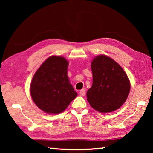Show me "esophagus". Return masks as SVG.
<instances>
[{
  "label": "esophagus",
  "mask_w": 153,
  "mask_h": 153,
  "mask_svg": "<svg viewBox=\"0 0 153 153\" xmlns=\"http://www.w3.org/2000/svg\"><path fill=\"white\" fill-rule=\"evenodd\" d=\"M79 94H80L81 96H84L85 94V89L81 90L80 92H79Z\"/></svg>",
  "instance_id": "obj_1"
}]
</instances>
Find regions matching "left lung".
I'll return each instance as SVG.
<instances>
[{"mask_svg":"<svg viewBox=\"0 0 153 153\" xmlns=\"http://www.w3.org/2000/svg\"><path fill=\"white\" fill-rule=\"evenodd\" d=\"M93 85L87 100L94 109L108 113L118 109L130 91L129 78L120 65L105 55L96 56L91 62Z\"/></svg>","mask_w":153,"mask_h":153,"instance_id":"obj_1","label":"left lung"}]
</instances>
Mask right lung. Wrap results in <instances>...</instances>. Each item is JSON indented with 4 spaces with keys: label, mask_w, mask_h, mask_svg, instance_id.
<instances>
[{
    "label": "right lung",
    "mask_w": 153,
    "mask_h": 153,
    "mask_svg": "<svg viewBox=\"0 0 153 153\" xmlns=\"http://www.w3.org/2000/svg\"><path fill=\"white\" fill-rule=\"evenodd\" d=\"M68 65L65 58L52 56L35 73L30 83V95L44 112L60 114L77 96L69 81Z\"/></svg>",
    "instance_id": "obj_1"
}]
</instances>
